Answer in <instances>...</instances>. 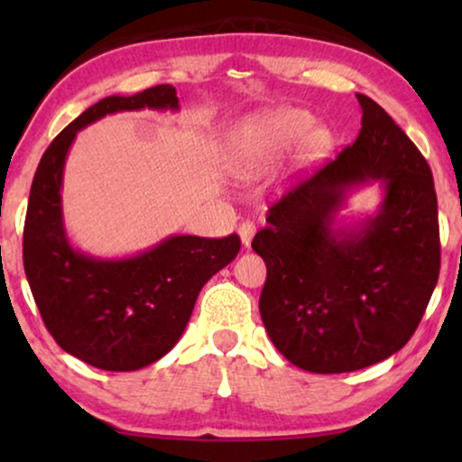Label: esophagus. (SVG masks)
<instances>
[{"mask_svg":"<svg viewBox=\"0 0 462 462\" xmlns=\"http://www.w3.org/2000/svg\"><path fill=\"white\" fill-rule=\"evenodd\" d=\"M237 233H239V237H242V244L248 248V245L252 244V237H254V233H256V226H254V223H250V220H244V223L239 225Z\"/></svg>","mask_w":462,"mask_h":462,"instance_id":"obj_1","label":"esophagus"}]
</instances>
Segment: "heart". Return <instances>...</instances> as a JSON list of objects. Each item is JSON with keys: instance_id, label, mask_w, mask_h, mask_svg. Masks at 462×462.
I'll return each instance as SVG.
<instances>
[{"instance_id": "heart-1", "label": "heart", "mask_w": 462, "mask_h": 462, "mask_svg": "<svg viewBox=\"0 0 462 462\" xmlns=\"http://www.w3.org/2000/svg\"><path fill=\"white\" fill-rule=\"evenodd\" d=\"M313 117L307 111L290 106L245 117L233 132L229 144L233 170L244 179L267 172L283 153H288L313 131ZM326 149L328 138L324 132H314L307 139L309 157L324 155Z\"/></svg>"}]
</instances>
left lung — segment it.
Here are the masks:
<instances>
[{
	"label": "left lung",
	"mask_w": 462,
	"mask_h": 462,
	"mask_svg": "<svg viewBox=\"0 0 462 462\" xmlns=\"http://www.w3.org/2000/svg\"><path fill=\"white\" fill-rule=\"evenodd\" d=\"M362 130L337 160L269 208L252 250L267 264L263 324L290 364L318 374L368 368L419 328L439 277L433 174L365 94ZM378 181L374 217L334 227L353 188Z\"/></svg>",
	"instance_id": "left-lung-1"
}]
</instances>
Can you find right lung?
Here are the masks:
<instances>
[{"label":"right lung","instance_id":"obj_1","mask_svg":"<svg viewBox=\"0 0 462 462\" xmlns=\"http://www.w3.org/2000/svg\"><path fill=\"white\" fill-rule=\"evenodd\" d=\"M179 111L176 88L106 97L73 119L42 155L29 193L23 261L43 324L60 349L111 372L157 362L179 343L199 290L239 252V237L170 236L128 258L75 250L62 220V170L79 130L117 111Z\"/></svg>","mask_w":462,"mask_h":462}]
</instances>
